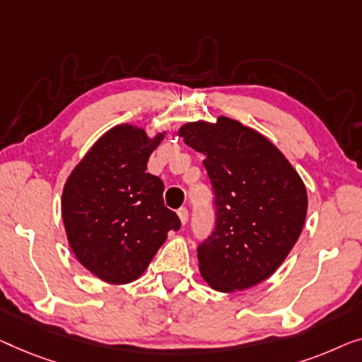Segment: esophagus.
<instances>
[{
    "mask_svg": "<svg viewBox=\"0 0 362 362\" xmlns=\"http://www.w3.org/2000/svg\"><path fill=\"white\" fill-rule=\"evenodd\" d=\"M177 215H179L182 225H187V221H188V210H187V208H180V210L177 211Z\"/></svg>",
    "mask_w": 362,
    "mask_h": 362,
    "instance_id": "esophagus-1",
    "label": "esophagus"
}]
</instances>
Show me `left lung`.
Returning a JSON list of instances; mask_svg holds the SVG:
<instances>
[{"mask_svg": "<svg viewBox=\"0 0 362 362\" xmlns=\"http://www.w3.org/2000/svg\"><path fill=\"white\" fill-rule=\"evenodd\" d=\"M179 136L205 156L215 193V231L197 247L203 279L220 292L266 281L302 233V179L271 141L226 116L216 124L188 123Z\"/></svg>", "mask_w": 362, "mask_h": 362, "instance_id": "left-lung-1", "label": "left lung"}]
</instances>
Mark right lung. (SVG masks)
<instances>
[{"label": "right lung", "mask_w": 362, "mask_h": 362, "mask_svg": "<svg viewBox=\"0 0 362 362\" xmlns=\"http://www.w3.org/2000/svg\"><path fill=\"white\" fill-rule=\"evenodd\" d=\"M164 139L119 124L101 136L70 174L62 193L69 244L101 281H136L180 220L164 205V182L147 160Z\"/></svg>", "instance_id": "add662e5"}]
</instances>
